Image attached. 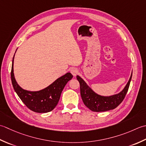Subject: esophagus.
Here are the masks:
<instances>
[{"instance_id": "1", "label": "esophagus", "mask_w": 146, "mask_h": 146, "mask_svg": "<svg viewBox=\"0 0 146 146\" xmlns=\"http://www.w3.org/2000/svg\"><path fill=\"white\" fill-rule=\"evenodd\" d=\"M70 72L74 76H76L77 74L79 73V70H77L76 68H72V69H71L70 70Z\"/></svg>"}]
</instances>
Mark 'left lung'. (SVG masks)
I'll return each instance as SVG.
<instances>
[{
	"label": "left lung",
	"mask_w": 146,
	"mask_h": 146,
	"mask_svg": "<svg viewBox=\"0 0 146 146\" xmlns=\"http://www.w3.org/2000/svg\"><path fill=\"white\" fill-rule=\"evenodd\" d=\"M132 72L127 84L122 91L111 96H102L92 90L79 76H77V81L80 84V90L82 102L86 106L93 111L100 112L113 110L122 102L129 90L132 79Z\"/></svg>",
	"instance_id": "obj_1"
}]
</instances>
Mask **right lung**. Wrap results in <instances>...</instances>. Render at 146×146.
<instances>
[{
  "label": "right lung",
  "mask_w": 146,
  "mask_h": 146,
  "mask_svg": "<svg viewBox=\"0 0 146 146\" xmlns=\"http://www.w3.org/2000/svg\"><path fill=\"white\" fill-rule=\"evenodd\" d=\"M14 55L11 74V81L14 91L25 105L31 110L36 113H47L52 111L58 103L65 86L72 78L73 76L70 72H67L56 79L46 88L40 91L25 90L17 84L15 79L14 74Z\"/></svg>",
  "instance_id": "1"
}]
</instances>
